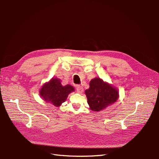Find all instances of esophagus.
Here are the masks:
<instances>
[{"instance_id":"obj_1","label":"esophagus","mask_w":159,"mask_h":159,"mask_svg":"<svg viewBox=\"0 0 159 159\" xmlns=\"http://www.w3.org/2000/svg\"><path fill=\"white\" fill-rule=\"evenodd\" d=\"M76 91H77V92H78V93H81L83 92L84 89H83L82 87H81V86L78 85V86H77V87H76Z\"/></svg>"}]
</instances>
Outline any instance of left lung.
I'll use <instances>...</instances> for the list:
<instances>
[{"instance_id": "obj_1", "label": "left lung", "mask_w": 159, "mask_h": 159, "mask_svg": "<svg viewBox=\"0 0 159 159\" xmlns=\"http://www.w3.org/2000/svg\"><path fill=\"white\" fill-rule=\"evenodd\" d=\"M85 93L90 109L95 111H99L113 103L119 97L116 88L99 78L91 80L89 88Z\"/></svg>"}]
</instances>
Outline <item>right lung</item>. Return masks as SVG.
I'll list each match as a JSON object with an SVG mask.
<instances>
[{
	"instance_id": "add662e5",
	"label": "right lung",
	"mask_w": 159,
	"mask_h": 159,
	"mask_svg": "<svg viewBox=\"0 0 159 159\" xmlns=\"http://www.w3.org/2000/svg\"><path fill=\"white\" fill-rule=\"evenodd\" d=\"M74 90L73 86L70 85L63 86L59 79L52 78L48 83L42 86L40 94L46 102L58 107L66 100L69 93Z\"/></svg>"
}]
</instances>
